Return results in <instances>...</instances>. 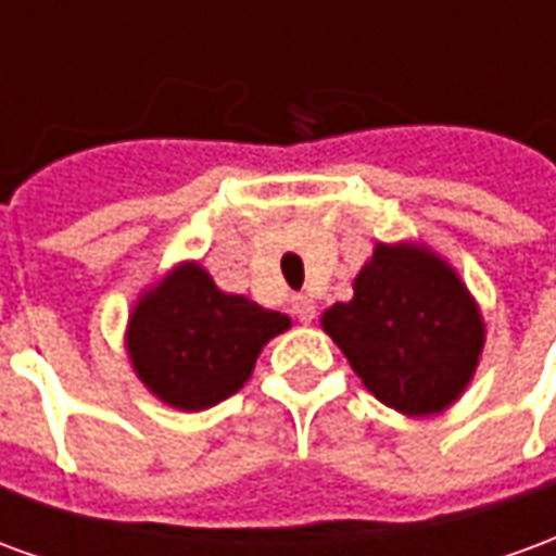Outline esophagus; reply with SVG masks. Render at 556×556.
Masks as SVG:
<instances>
[{
  "instance_id": "1",
  "label": "esophagus",
  "mask_w": 556,
  "mask_h": 556,
  "mask_svg": "<svg viewBox=\"0 0 556 556\" xmlns=\"http://www.w3.org/2000/svg\"><path fill=\"white\" fill-rule=\"evenodd\" d=\"M291 313L298 315L303 325H309L315 318V303L306 294H298V298H291Z\"/></svg>"
}]
</instances>
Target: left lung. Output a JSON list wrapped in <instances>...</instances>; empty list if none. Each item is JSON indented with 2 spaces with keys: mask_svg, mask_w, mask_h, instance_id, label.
I'll return each mask as SVG.
<instances>
[{
  "mask_svg": "<svg viewBox=\"0 0 556 556\" xmlns=\"http://www.w3.org/2000/svg\"><path fill=\"white\" fill-rule=\"evenodd\" d=\"M351 369L390 408L426 417L462 396L482 351V318L453 267L417 247H378L354 301L321 318Z\"/></svg>",
  "mask_w": 556,
  "mask_h": 556,
  "instance_id": "left-lung-1",
  "label": "left lung"
}]
</instances>
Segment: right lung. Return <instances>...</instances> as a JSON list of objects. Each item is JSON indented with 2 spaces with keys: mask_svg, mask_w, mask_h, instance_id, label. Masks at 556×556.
Listing matches in <instances>:
<instances>
[{
  "mask_svg": "<svg viewBox=\"0 0 556 556\" xmlns=\"http://www.w3.org/2000/svg\"><path fill=\"white\" fill-rule=\"evenodd\" d=\"M289 325V315L223 294L202 267L184 265L139 301L127 349L154 396L202 410L238 393L262 345Z\"/></svg>",
  "mask_w": 556,
  "mask_h": 556,
  "instance_id": "obj_1",
  "label": "right lung"
}]
</instances>
